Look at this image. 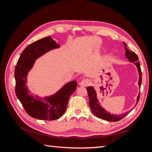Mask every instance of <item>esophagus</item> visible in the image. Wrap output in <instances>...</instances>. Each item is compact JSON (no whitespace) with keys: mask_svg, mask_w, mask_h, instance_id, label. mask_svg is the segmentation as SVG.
I'll list each match as a JSON object with an SVG mask.
<instances>
[{"mask_svg":"<svg viewBox=\"0 0 152 152\" xmlns=\"http://www.w3.org/2000/svg\"><path fill=\"white\" fill-rule=\"evenodd\" d=\"M90 83H91V81H90L89 79H83V80H82V81L80 82L79 85L81 86L86 87V86H88Z\"/></svg>","mask_w":152,"mask_h":152,"instance_id":"esophagus-1","label":"esophagus"}]
</instances>
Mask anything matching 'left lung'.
I'll use <instances>...</instances> for the list:
<instances>
[{"label":"left lung","instance_id":"left-lung-1","mask_svg":"<svg viewBox=\"0 0 152 152\" xmlns=\"http://www.w3.org/2000/svg\"><path fill=\"white\" fill-rule=\"evenodd\" d=\"M124 44L125 45V48L126 58L128 59L130 62L134 63V64H136L138 68V73H139V80H138V84H139V86L140 87L141 83H142V72H141L140 65L139 64V62H138V57L134 51H132L128 49L127 47V45H126L125 42H124ZM86 89L87 91H88L89 99V104L90 106V108H91V111L93 112V114L96 116V117L103 119H104V120L108 121H118L119 120H120V119H121L122 118H124L125 116L127 115L131 111H131L127 112L126 113H124V114L120 115H112L111 114H110V113H108L107 111H106L104 108H102L101 106H100L99 103H98V100L96 99V93L94 88H93V87H88V88H86ZM139 99H140V93L138 95L137 102L136 105L137 104L138 101H139Z\"/></svg>","mask_w":152,"mask_h":152}]
</instances>
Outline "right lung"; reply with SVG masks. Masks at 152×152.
<instances>
[{"label":"right lung","mask_w":152,"mask_h":152,"mask_svg":"<svg viewBox=\"0 0 152 152\" xmlns=\"http://www.w3.org/2000/svg\"><path fill=\"white\" fill-rule=\"evenodd\" d=\"M59 44L47 37L34 42L23 51L15 67V94L27 114L33 118L42 120H55L63 115L66 109L70 95L75 91L76 81H72L63 86L56 94L40 98L33 96L28 91L27 76L37 58L54 48Z\"/></svg>","instance_id":"right-lung-1"}]
</instances>
